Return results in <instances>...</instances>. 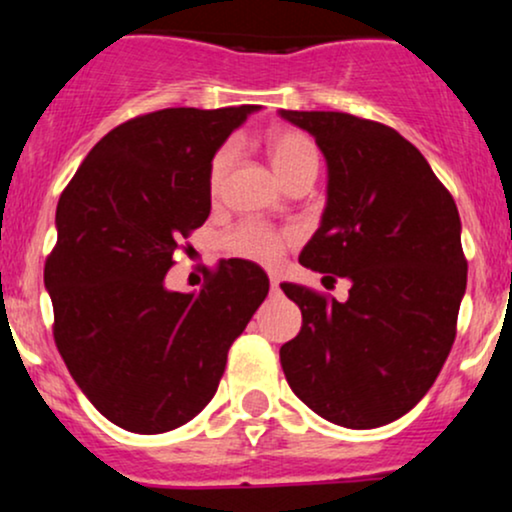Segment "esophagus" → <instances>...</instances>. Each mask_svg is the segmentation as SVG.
I'll return each mask as SVG.
<instances>
[{"mask_svg":"<svg viewBox=\"0 0 512 512\" xmlns=\"http://www.w3.org/2000/svg\"><path fill=\"white\" fill-rule=\"evenodd\" d=\"M269 289H272V293H279V279L274 274L269 276Z\"/></svg>","mask_w":512,"mask_h":512,"instance_id":"1","label":"esophagus"}]
</instances>
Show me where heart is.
I'll list each match as a JSON object with an SVG mask.
<instances>
[{
	"mask_svg": "<svg viewBox=\"0 0 512 512\" xmlns=\"http://www.w3.org/2000/svg\"><path fill=\"white\" fill-rule=\"evenodd\" d=\"M264 149H267L269 161L281 180H289L298 168L308 166V163H317L315 146L303 137L301 132L293 129H272L264 137ZM233 151L231 144L216 149L211 156L209 170H207V190L209 197H216L221 192L223 180H226L228 170L233 166ZM293 243V233L281 231V228L264 226L257 221L238 223L226 238H223V248L231 255L243 257V260L260 262V264H276L281 260L289 245Z\"/></svg>",
	"mask_w": 512,
	"mask_h": 512,
	"instance_id": "1",
	"label": "heart"
}]
</instances>
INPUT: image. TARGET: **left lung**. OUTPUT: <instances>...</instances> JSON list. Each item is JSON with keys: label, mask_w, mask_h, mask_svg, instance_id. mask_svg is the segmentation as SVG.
I'll return each mask as SVG.
<instances>
[{"label": "left lung", "mask_w": 512, "mask_h": 512, "mask_svg": "<svg viewBox=\"0 0 512 512\" xmlns=\"http://www.w3.org/2000/svg\"><path fill=\"white\" fill-rule=\"evenodd\" d=\"M327 158V207L298 262L351 281L349 298L281 284L303 325L281 346L291 390L322 419L375 428L436 383L467 289L460 214L414 144L383 122L281 110Z\"/></svg>", "instance_id": "obj_1"}]
</instances>
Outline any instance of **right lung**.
I'll return each mask as SVG.
<instances>
[{"mask_svg":"<svg viewBox=\"0 0 512 512\" xmlns=\"http://www.w3.org/2000/svg\"><path fill=\"white\" fill-rule=\"evenodd\" d=\"M252 110L132 117L93 146L57 202L45 260L57 351L93 407L125 431L166 433L195 419L269 291L248 260L219 262L199 293L163 286L182 240L211 211V156Z\"/></svg>","mask_w":512,"mask_h":512,"instance_id":"1","label":"right lung"}]
</instances>
